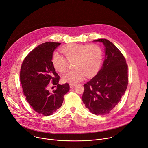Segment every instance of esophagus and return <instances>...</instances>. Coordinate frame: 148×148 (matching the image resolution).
<instances>
[{"label": "esophagus", "instance_id": "obj_1", "mask_svg": "<svg viewBox=\"0 0 148 148\" xmlns=\"http://www.w3.org/2000/svg\"><path fill=\"white\" fill-rule=\"evenodd\" d=\"M74 86H75L74 84H70V87L71 88H73V87H74Z\"/></svg>", "mask_w": 148, "mask_h": 148}]
</instances>
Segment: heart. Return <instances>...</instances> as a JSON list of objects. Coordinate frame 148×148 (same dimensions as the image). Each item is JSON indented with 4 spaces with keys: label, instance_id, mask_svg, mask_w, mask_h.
Masks as SVG:
<instances>
[{
    "label": "heart",
    "instance_id": "obj_1",
    "mask_svg": "<svg viewBox=\"0 0 148 148\" xmlns=\"http://www.w3.org/2000/svg\"><path fill=\"white\" fill-rule=\"evenodd\" d=\"M61 51L66 58L57 52L53 53L51 61L54 69L58 72L64 73L68 69L67 60L73 62L74 68L63 75L64 82L72 84L82 82L86 75L90 77L96 74L100 68L103 51L97 44L73 43L63 47Z\"/></svg>",
    "mask_w": 148,
    "mask_h": 148
}]
</instances>
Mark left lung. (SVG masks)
I'll use <instances>...</instances> for the list:
<instances>
[{
	"label": "left lung",
	"mask_w": 148,
	"mask_h": 148,
	"mask_svg": "<svg viewBox=\"0 0 148 148\" xmlns=\"http://www.w3.org/2000/svg\"><path fill=\"white\" fill-rule=\"evenodd\" d=\"M105 47V60L97 74L84 85L82 100L96 115L109 114L117 106L128 84V66L122 53L109 40L99 39Z\"/></svg>",
	"instance_id": "1"
}]
</instances>
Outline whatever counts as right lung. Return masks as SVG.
I'll list each match as a JSON object with an SVG mask.
<instances>
[{
    "instance_id": "1",
    "label": "right lung",
    "mask_w": 148,
    "mask_h": 148,
    "mask_svg": "<svg viewBox=\"0 0 148 148\" xmlns=\"http://www.w3.org/2000/svg\"><path fill=\"white\" fill-rule=\"evenodd\" d=\"M60 44L47 42L38 45L25 58L21 65L20 80L26 100L36 112L44 116L56 112L70 90L67 83L58 84L60 77L51 61L53 51ZM49 85H55L56 89L49 92Z\"/></svg>"
}]
</instances>
